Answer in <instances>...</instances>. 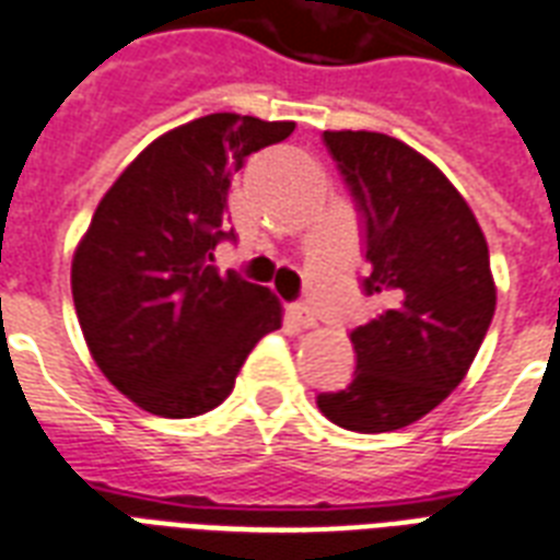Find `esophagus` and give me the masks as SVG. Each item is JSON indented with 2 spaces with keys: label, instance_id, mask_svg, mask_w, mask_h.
Segmentation results:
<instances>
[{
  "label": "esophagus",
  "instance_id": "obj_1",
  "mask_svg": "<svg viewBox=\"0 0 560 560\" xmlns=\"http://www.w3.org/2000/svg\"><path fill=\"white\" fill-rule=\"evenodd\" d=\"M292 318L298 320V327L303 329H312L315 324H318V318H315V312L310 310V306H303V303H294L292 306Z\"/></svg>",
  "mask_w": 560,
  "mask_h": 560
}]
</instances>
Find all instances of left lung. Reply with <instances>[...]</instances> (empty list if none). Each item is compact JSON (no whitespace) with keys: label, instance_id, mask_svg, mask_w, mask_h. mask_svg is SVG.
<instances>
[{"label":"left lung","instance_id":"obj_1","mask_svg":"<svg viewBox=\"0 0 560 560\" xmlns=\"http://www.w3.org/2000/svg\"><path fill=\"white\" fill-rule=\"evenodd\" d=\"M365 219V292L385 310L350 332L357 371L318 394L336 427L392 432L444 402L474 365L497 310L488 242L456 186L406 142L324 131Z\"/></svg>","mask_w":560,"mask_h":560}]
</instances>
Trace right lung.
Here are the masks:
<instances>
[{"mask_svg":"<svg viewBox=\"0 0 560 560\" xmlns=\"http://www.w3.org/2000/svg\"><path fill=\"white\" fill-rule=\"evenodd\" d=\"M294 122L210 114L163 133L116 177L72 257L78 324L102 374L140 409L195 418L236 374L283 306L266 285L219 275L231 177Z\"/></svg>","mask_w":560,"mask_h":560,"instance_id":"obj_1","label":"right lung"}]
</instances>
